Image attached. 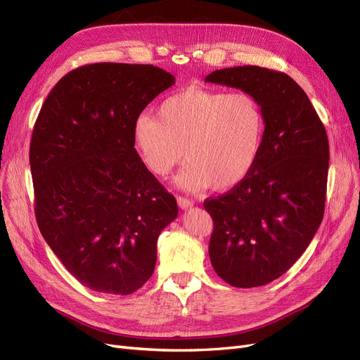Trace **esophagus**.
<instances>
[{"mask_svg": "<svg viewBox=\"0 0 360 360\" xmlns=\"http://www.w3.org/2000/svg\"><path fill=\"white\" fill-rule=\"evenodd\" d=\"M176 202H178V206L181 207V210H188V207L193 206V202L188 200V199H185V197H178Z\"/></svg>", "mask_w": 360, "mask_h": 360, "instance_id": "esophagus-1", "label": "esophagus"}]
</instances>
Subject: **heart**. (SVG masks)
Listing matches in <instances>:
<instances>
[{"label":"heart","instance_id":"obj_1","mask_svg":"<svg viewBox=\"0 0 360 360\" xmlns=\"http://www.w3.org/2000/svg\"><path fill=\"white\" fill-rule=\"evenodd\" d=\"M266 120L260 103L247 92L184 88L161 101L157 118L141 115L133 142L155 176H167L188 161L176 178L187 191L238 187L256 166Z\"/></svg>","mask_w":360,"mask_h":360}]
</instances>
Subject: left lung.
Here are the masks:
<instances>
[{
	"label": "left lung",
	"instance_id": "left-lung-1",
	"mask_svg": "<svg viewBox=\"0 0 360 360\" xmlns=\"http://www.w3.org/2000/svg\"><path fill=\"white\" fill-rule=\"evenodd\" d=\"M205 82L238 88L264 113L256 166L238 187L203 206L214 221L212 268L240 288L268 284L302 256L323 219L329 142L316 109L285 73L259 65L215 70Z\"/></svg>",
	"mask_w": 360,
	"mask_h": 360
}]
</instances>
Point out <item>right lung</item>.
<instances>
[{"mask_svg":"<svg viewBox=\"0 0 360 360\" xmlns=\"http://www.w3.org/2000/svg\"><path fill=\"white\" fill-rule=\"evenodd\" d=\"M175 84L149 64L97 63L67 73L44 100L30 146L36 218L77 281L130 295L155 269L175 197L139 157L133 124Z\"/></svg>","mask_w":360,"mask_h":360,"instance_id":"1","label":"right lung"}]
</instances>
